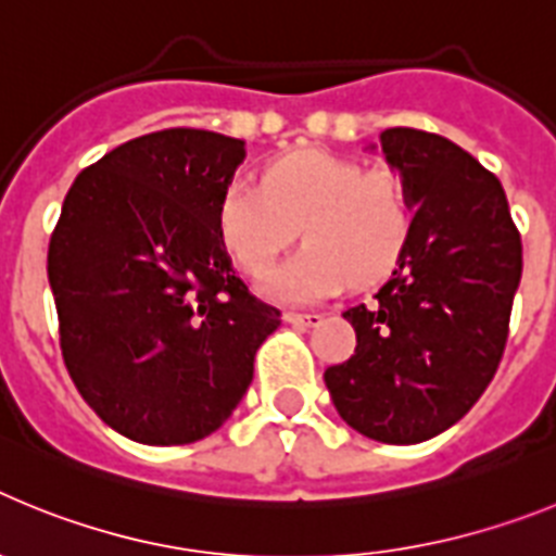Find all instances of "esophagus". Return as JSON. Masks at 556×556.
<instances>
[{
	"label": "esophagus",
	"instance_id": "1",
	"mask_svg": "<svg viewBox=\"0 0 556 556\" xmlns=\"http://www.w3.org/2000/svg\"><path fill=\"white\" fill-rule=\"evenodd\" d=\"M283 320L287 323H292V326H306V328H312V326H320L323 323V314H301V312H287L283 314Z\"/></svg>",
	"mask_w": 556,
	"mask_h": 556
}]
</instances>
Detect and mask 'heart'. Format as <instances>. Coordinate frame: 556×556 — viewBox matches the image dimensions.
<instances>
[{
  "instance_id": "heart-1",
  "label": "heart",
  "mask_w": 556,
  "mask_h": 556,
  "mask_svg": "<svg viewBox=\"0 0 556 556\" xmlns=\"http://www.w3.org/2000/svg\"><path fill=\"white\" fill-rule=\"evenodd\" d=\"M415 211L404 180L326 150H301L264 169L262 186L233 178L219 194L217 233L233 264L267 273L301 228L303 248L262 281L283 303H317L372 283L397 264Z\"/></svg>"
}]
</instances>
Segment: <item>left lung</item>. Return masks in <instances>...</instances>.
Instances as JSON below:
<instances>
[{
    "instance_id": "1",
    "label": "left lung",
    "mask_w": 556,
    "mask_h": 556,
    "mask_svg": "<svg viewBox=\"0 0 556 556\" xmlns=\"http://www.w3.org/2000/svg\"><path fill=\"white\" fill-rule=\"evenodd\" d=\"M415 223L392 278L342 317L356 351L326 370L351 429L390 445L431 440L468 415L504 356L523 269L498 178L437 132H381Z\"/></svg>"
}]
</instances>
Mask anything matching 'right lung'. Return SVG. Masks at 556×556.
<instances>
[{
    "label": "right lung",
    "mask_w": 556,
    "mask_h": 556,
    "mask_svg": "<svg viewBox=\"0 0 556 556\" xmlns=\"http://www.w3.org/2000/svg\"><path fill=\"white\" fill-rule=\"evenodd\" d=\"M244 141L169 127L83 169L47 253L77 392L127 440L184 445L233 415L281 312L236 278L217 203Z\"/></svg>",
    "instance_id": "obj_1"
}]
</instances>
